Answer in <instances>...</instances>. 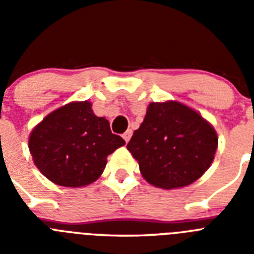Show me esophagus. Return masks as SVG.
Segmentation results:
<instances>
[{
	"label": "esophagus",
	"mask_w": 254,
	"mask_h": 254,
	"mask_svg": "<svg viewBox=\"0 0 254 254\" xmlns=\"http://www.w3.org/2000/svg\"><path fill=\"white\" fill-rule=\"evenodd\" d=\"M131 136H132V131H131V129H127V131H126L125 133H123V138H125L126 142H128L129 138H131Z\"/></svg>",
	"instance_id": "obj_1"
}]
</instances>
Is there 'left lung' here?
Here are the masks:
<instances>
[{
  "label": "left lung",
  "mask_w": 254,
  "mask_h": 254,
  "mask_svg": "<svg viewBox=\"0 0 254 254\" xmlns=\"http://www.w3.org/2000/svg\"><path fill=\"white\" fill-rule=\"evenodd\" d=\"M217 133L197 111L177 100L150 103L127 143L147 183L163 190L192 185L210 168Z\"/></svg>",
  "instance_id": "8db88e82"
}]
</instances>
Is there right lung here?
<instances>
[{
	"label": "right lung",
	"mask_w": 254,
	"mask_h": 254,
	"mask_svg": "<svg viewBox=\"0 0 254 254\" xmlns=\"http://www.w3.org/2000/svg\"><path fill=\"white\" fill-rule=\"evenodd\" d=\"M91 103L71 102L51 112L29 136V151L46 178L62 187H85L102 176L108 155L125 145Z\"/></svg>",
	"instance_id": "1"
}]
</instances>
